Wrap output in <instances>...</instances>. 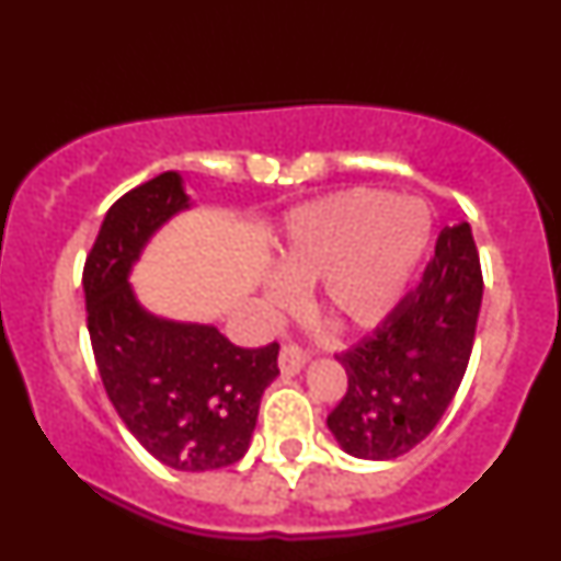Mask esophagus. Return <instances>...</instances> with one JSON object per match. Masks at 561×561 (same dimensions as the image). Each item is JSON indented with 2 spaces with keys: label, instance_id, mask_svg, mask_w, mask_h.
I'll list each match as a JSON object with an SVG mask.
<instances>
[{
  "label": "esophagus",
  "instance_id": "34e87169",
  "mask_svg": "<svg viewBox=\"0 0 561 561\" xmlns=\"http://www.w3.org/2000/svg\"><path fill=\"white\" fill-rule=\"evenodd\" d=\"M304 365H307V353H304L299 345H284L279 351V370L282 375H297Z\"/></svg>",
  "mask_w": 561,
  "mask_h": 561
}]
</instances>
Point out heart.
<instances>
[{"label": "heart", "mask_w": 561, "mask_h": 561, "mask_svg": "<svg viewBox=\"0 0 561 561\" xmlns=\"http://www.w3.org/2000/svg\"><path fill=\"white\" fill-rule=\"evenodd\" d=\"M434 218L416 198L351 188L289 216L277 274L264 282L272 309L297 307V289L319 284V309L345 333L382 325L410 291L432 248Z\"/></svg>", "instance_id": "obj_1"}]
</instances>
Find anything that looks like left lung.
Listing matches in <instances>:
<instances>
[{
	"instance_id": "obj_1",
	"label": "left lung",
	"mask_w": 561,
	"mask_h": 561,
	"mask_svg": "<svg viewBox=\"0 0 561 561\" xmlns=\"http://www.w3.org/2000/svg\"><path fill=\"white\" fill-rule=\"evenodd\" d=\"M481 299L471 226L444 228L420 287L375 335L339 355L348 392L325 424L345 454L387 461L430 436L463 380Z\"/></svg>"
}]
</instances>
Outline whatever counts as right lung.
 I'll use <instances>...</instances> for the list:
<instances>
[{
  "mask_svg": "<svg viewBox=\"0 0 561 561\" xmlns=\"http://www.w3.org/2000/svg\"><path fill=\"white\" fill-rule=\"evenodd\" d=\"M193 206L179 171L112 203L83 270L88 333L112 407L161 463L201 473L250 449L279 345L240 348L213 323L174 321L137 299L129 274L149 240Z\"/></svg>",
  "mask_w": 561,
  "mask_h": 561,
  "instance_id": "1",
  "label": "right lung"
}]
</instances>
